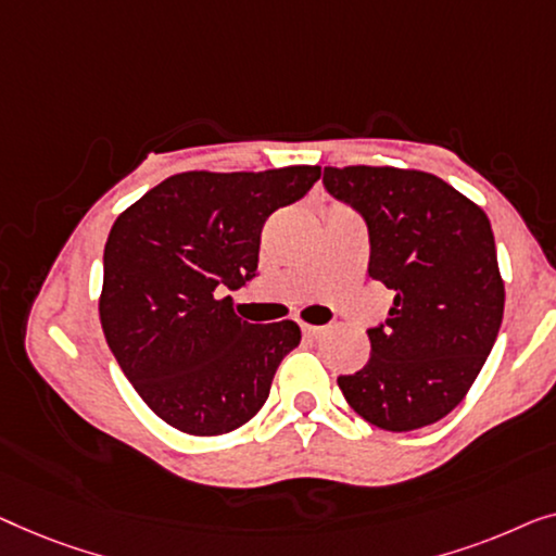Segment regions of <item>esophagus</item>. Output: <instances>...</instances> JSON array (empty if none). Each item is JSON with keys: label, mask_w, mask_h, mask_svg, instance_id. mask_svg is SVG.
<instances>
[{"label": "esophagus", "mask_w": 556, "mask_h": 556, "mask_svg": "<svg viewBox=\"0 0 556 556\" xmlns=\"http://www.w3.org/2000/svg\"><path fill=\"white\" fill-rule=\"evenodd\" d=\"M302 332L307 334V338H319V334L325 332V327H317V325H302Z\"/></svg>", "instance_id": "esophagus-1"}]
</instances>
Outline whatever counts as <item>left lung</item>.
Wrapping results in <instances>:
<instances>
[{"label": "left lung", "instance_id": "8db88e82", "mask_svg": "<svg viewBox=\"0 0 556 556\" xmlns=\"http://www.w3.org/2000/svg\"><path fill=\"white\" fill-rule=\"evenodd\" d=\"M325 189L365 216L367 275L395 292L386 325L367 330V365L338 378L342 395L382 431L431 426L464 401L502 327L489 216L418 168L327 166Z\"/></svg>", "mask_w": 556, "mask_h": 556}]
</instances>
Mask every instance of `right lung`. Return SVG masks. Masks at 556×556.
I'll use <instances>...</instances> for the list:
<instances>
[{"mask_svg": "<svg viewBox=\"0 0 556 556\" xmlns=\"http://www.w3.org/2000/svg\"><path fill=\"white\" fill-rule=\"evenodd\" d=\"M319 174V166L186 170L115 218L100 325L125 378L176 431L222 435L249 424L279 363L300 345L292 319L252 325L224 292L254 277L264 222L302 199Z\"/></svg>", "mask_w": 556, "mask_h": 556, "instance_id": "obj_1", "label": "right lung"}]
</instances>
